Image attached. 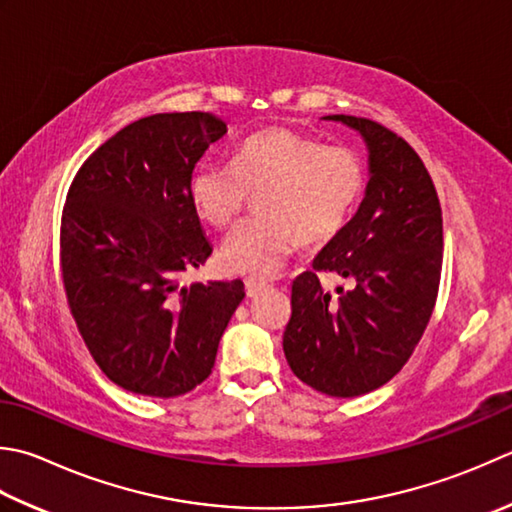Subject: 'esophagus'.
<instances>
[{
	"label": "esophagus",
	"instance_id": "obj_1",
	"mask_svg": "<svg viewBox=\"0 0 512 512\" xmlns=\"http://www.w3.org/2000/svg\"><path fill=\"white\" fill-rule=\"evenodd\" d=\"M268 286L266 279H257V277H248L246 279V295L248 297H257L262 290Z\"/></svg>",
	"mask_w": 512,
	"mask_h": 512
}]
</instances>
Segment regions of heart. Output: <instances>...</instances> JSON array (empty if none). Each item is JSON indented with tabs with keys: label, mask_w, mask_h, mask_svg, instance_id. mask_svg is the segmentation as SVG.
Returning a JSON list of instances; mask_svg holds the SVG:
<instances>
[{
	"label": "heart",
	"mask_w": 512,
	"mask_h": 512,
	"mask_svg": "<svg viewBox=\"0 0 512 512\" xmlns=\"http://www.w3.org/2000/svg\"><path fill=\"white\" fill-rule=\"evenodd\" d=\"M366 168L348 146H326L288 128H266L237 148L233 164L206 162L190 177V202L215 228H228L259 193L262 217L239 224L222 246L230 273L270 277L310 242L339 235L364 195Z\"/></svg>",
	"instance_id": "heart-1"
}]
</instances>
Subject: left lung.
I'll list each match as a JSON object with an SVG mask.
<instances>
[{
  "label": "left lung",
  "instance_id": "obj_1",
  "mask_svg": "<svg viewBox=\"0 0 512 512\" xmlns=\"http://www.w3.org/2000/svg\"><path fill=\"white\" fill-rule=\"evenodd\" d=\"M364 137L366 195L355 217L299 275L284 355L290 370L330 397H357L404 368L433 315L442 277V206L413 148L366 117L328 115ZM319 272L356 286L330 296Z\"/></svg>",
  "mask_w": 512,
  "mask_h": 512
}]
</instances>
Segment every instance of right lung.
<instances>
[{"mask_svg":"<svg viewBox=\"0 0 512 512\" xmlns=\"http://www.w3.org/2000/svg\"><path fill=\"white\" fill-rule=\"evenodd\" d=\"M226 135L213 113H159L90 155L68 188L59 257L70 313L110 382L148 397L202 384L244 282L179 286L213 246L190 202V177Z\"/></svg>","mask_w":512,"mask_h":512,"instance_id":"1","label":"right lung"}]
</instances>
